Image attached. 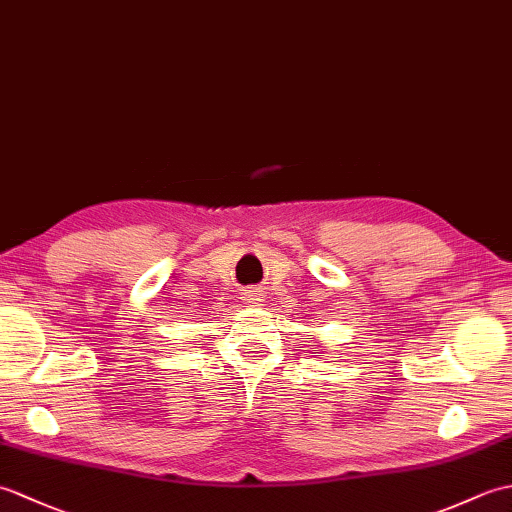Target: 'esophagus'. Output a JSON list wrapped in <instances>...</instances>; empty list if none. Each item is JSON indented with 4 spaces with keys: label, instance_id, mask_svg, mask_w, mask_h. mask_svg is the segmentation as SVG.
Returning <instances> with one entry per match:
<instances>
[{
    "label": "esophagus",
    "instance_id": "34e87169",
    "mask_svg": "<svg viewBox=\"0 0 512 512\" xmlns=\"http://www.w3.org/2000/svg\"><path fill=\"white\" fill-rule=\"evenodd\" d=\"M244 301L248 303V306H262L264 301V290L259 288H250L244 292Z\"/></svg>",
    "mask_w": 512,
    "mask_h": 512
}]
</instances>
